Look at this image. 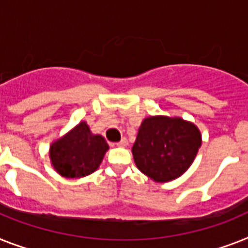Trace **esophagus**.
<instances>
[{
  "instance_id": "obj_1",
  "label": "esophagus",
  "mask_w": 248,
  "mask_h": 248,
  "mask_svg": "<svg viewBox=\"0 0 248 248\" xmlns=\"http://www.w3.org/2000/svg\"><path fill=\"white\" fill-rule=\"evenodd\" d=\"M116 146H118V147H126V146H128V139L122 138V140H120V142L116 143Z\"/></svg>"
}]
</instances>
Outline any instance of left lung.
<instances>
[{
  "mask_svg": "<svg viewBox=\"0 0 248 248\" xmlns=\"http://www.w3.org/2000/svg\"><path fill=\"white\" fill-rule=\"evenodd\" d=\"M202 146V133L180 116L155 115L143 120L132 147L142 173L156 183H169L187 171Z\"/></svg>",
  "mask_w": 248,
  "mask_h": 248,
  "instance_id": "left-lung-1",
  "label": "left lung"
}]
</instances>
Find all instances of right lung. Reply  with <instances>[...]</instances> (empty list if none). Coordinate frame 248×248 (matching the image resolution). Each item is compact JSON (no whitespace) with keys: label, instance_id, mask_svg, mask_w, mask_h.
I'll return each instance as SVG.
<instances>
[{"label":"right lung","instance_id":"obj_1","mask_svg":"<svg viewBox=\"0 0 248 248\" xmlns=\"http://www.w3.org/2000/svg\"><path fill=\"white\" fill-rule=\"evenodd\" d=\"M108 149L105 138L93 134L87 123L81 122L50 144L49 158L57 173L65 179H81L99 169Z\"/></svg>","mask_w":248,"mask_h":248}]
</instances>
